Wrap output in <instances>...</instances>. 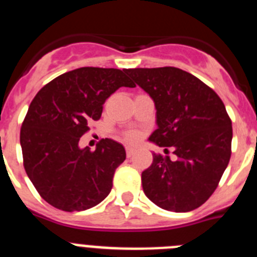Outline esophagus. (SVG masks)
Listing matches in <instances>:
<instances>
[{"instance_id":"34e87169","label":"esophagus","mask_w":257,"mask_h":257,"mask_svg":"<svg viewBox=\"0 0 257 257\" xmlns=\"http://www.w3.org/2000/svg\"><path fill=\"white\" fill-rule=\"evenodd\" d=\"M136 153V148H134V147H126V154L127 157H131L134 156V154Z\"/></svg>"}]
</instances>
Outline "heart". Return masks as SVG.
Instances as JSON below:
<instances>
[{"label":"heart","instance_id":"obj_1","mask_svg":"<svg viewBox=\"0 0 257 257\" xmlns=\"http://www.w3.org/2000/svg\"><path fill=\"white\" fill-rule=\"evenodd\" d=\"M123 139L128 143H135L140 139V134L138 131H127L124 133Z\"/></svg>","mask_w":257,"mask_h":257}]
</instances>
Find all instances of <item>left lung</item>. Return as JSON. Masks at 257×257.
Wrapping results in <instances>:
<instances>
[{"label": "left lung", "instance_id": "left-lung-1", "mask_svg": "<svg viewBox=\"0 0 257 257\" xmlns=\"http://www.w3.org/2000/svg\"><path fill=\"white\" fill-rule=\"evenodd\" d=\"M126 73L156 104L158 128L149 140L175 154V160L153 154L142 174L145 196L163 210H196L212 196L230 160L233 128L225 105L212 88L179 68Z\"/></svg>", "mask_w": 257, "mask_h": 257}]
</instances>
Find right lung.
<instances>
[{
  "mask_svg": "<svg viewBox=\"0 0 257 257\" xmlns=\"http://www.w3.org/2000/svg\"><path fill=\"white\" fill-rule=\"evenodd\" d=\"M126 69L83 67L54 78L29 105L20 128L23 165L40 196L73 212L99 205L113 187L115 169L126 160L119 143L101 139L96 149L78 147L103 104L118 88L135 87Z\"/></svg>",
  "mask_w": 257,
  "mask_h": 257,
  "instance_id": "1",
  "label": "right lung"
}]
</instances>
